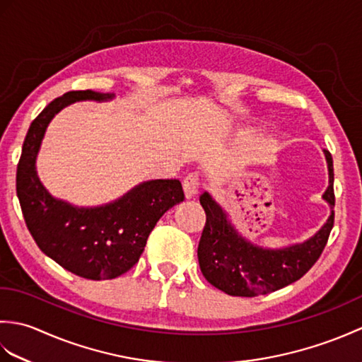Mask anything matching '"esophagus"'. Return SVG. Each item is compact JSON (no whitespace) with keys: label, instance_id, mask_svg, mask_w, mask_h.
<instances>
[{"label":"esophagus","instance_id":"esophagus-1","mask_svg":"<svg viewBox=\"0 0 362 362\" xmlns=\"http://www.w3.org/2000/svg\"><path fill=\"white\" fill-rule=\"evenodd\" d=\"M183 191H185L187 199L194 197L199 191V175L197 174H188L183 180Z\"/></svg>","mask_w":362,"mask_h":362}]
</instances>
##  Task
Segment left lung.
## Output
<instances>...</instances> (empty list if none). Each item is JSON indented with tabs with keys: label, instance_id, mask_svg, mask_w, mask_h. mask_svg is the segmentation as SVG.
<instances>
[{
	"label": "left lung",
	"instance_id": "1",
	"mask_svg": "<svg viewBox=\"0 0 362 362\" xmlns=\"http://www.w3.org/2000/svg\"><path fill=\"white\" fill-rule=\"evenodd\" d=\"M328 165V188L322 199L332 214L308 240L281 249H266L245 240L228 219L227 211L206 193L201 205L206 214L199 241V266L206 281L228 296L255 297L281 289L310 271L327 245L334 222V173L332 153L324 151Z\"/></svg>",
	"mask_w": 362,
	"mask_h": 362
}]
</instances>
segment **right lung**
I'll list each match as a JSON object with an SVG mask.
<instances>
[{
	"mask_svg": "<svg viewBox=\"0 0 362 362\" xmlns=\"http://www.w3.org/2000/svg\"><path fill=\"white\" fill-rule=\"evenodd\" d=\"M113 98V93L81 90L54 99L30 124L17 168V196L34 241L46 257L88 280L117 279L134 267L158 219L185 199L175 179L143 182L99 206L71 205L43 187L35 160L51 119L73 103Z\"/></svg>",
	"mask_w": 362,
	"mask_h": 362,
	"instance_id": "right-lung-1",
	"label": "right lung"
}]
</instances>
